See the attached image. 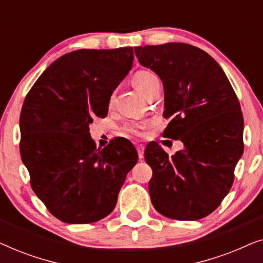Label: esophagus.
Segmentation results:
<instances>
[{
    "label": "esophagus",
    "instance_id": "obj_1",
    "mask_svg": "<svg viewBox=\"0 0 263 263\" xmlns=\"http://www.w3.org/2000/svg\"><path fill=\"white\" fill-rule=\"evenodd\" d=\"M136 149H138L139 158H140V159H142L143 153H145V147H143L142 145H138V146H136Z\"/></svg>",
    "mask_w": 263,
    "mask_h": 263
}]
</instances>
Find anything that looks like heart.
I'll return each instance as SVG.
<instances>
[{
  "label": "heart",
  "instance_id": "1",
  "mask_svg": "<svg viewBox=\"0 0 263 263\" xmlns=\"http://www.w3.org/2000/svg\"><path fill=\"white\" fill-rule=\"evenodd\" d=\"M133 84L143 96L147 97L158 85H160L159 78L151 70H139L133 77ZM149 122H128L122 127V132L124 134L142 138L145 135L146 128L148 127Z\"/></svg>",
  "mask_w": 263,
  "mask_h": 263
}]
</instances>
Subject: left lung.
Here are the masks:
<instances>
[{"label":"left lung","mask_w":263,"mask_h":263,"mask_svg":"<svg viewBox=\"0 0 263 263\" xmlns=\"http://www.w3.org/2000/svg\"><path fill=\"white\" fill-rule=\"evenodd\" d=\"M139 62L164 85V138L184 147L170 157L157 142L146 147L148 190L160 214L197 220L228 195L243 154V114L228 77L206 51L185 43L134 48Z\"/></svg>","instance_id":"left-lung-1"}]
</instances>
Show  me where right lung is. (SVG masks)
<instances>
[{
	"mask_svg": "<svg viewBox=\"0 0 263 263\" xmlns=\"http://www.w3.org/2000/svg\"><path fill=\"white\" fill-rule=\"evenodd\" d=\"M133 48L82 49L50 64L20 114V154L31 188L53 217L89 224L116 206L138 152L127 139L97 149L93 117H105L110 97L130 70Z\"/></svg>",
	"mask_w": 263,
	"mask_h": 263,
	"instance_id": "right-lung-1",
	"label": "right lung"
}]
</instances>
